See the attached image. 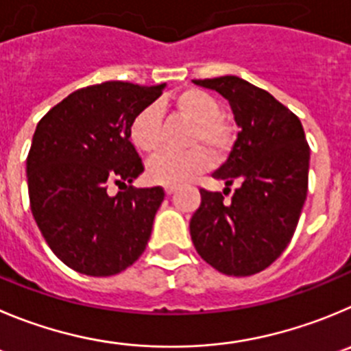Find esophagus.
I'll list each match as a JSON object with an SVG mask.
<instances>
[{
	"label": "esophagus",
	"mask_w": 351,
	"mask_h": 351,
	"mask_svg": "<svg viewBox=\"0 0 351 351\" xmlns=\"http://www.w3.org/2000/svg\"><path fill=\"white\" fill-rule=\"evenodd\" d=\"M175 191H176V186H175V185H166V186H165L166 195H171Z\"/></svg>",
	"instance_id": "1"
}]
</instances>
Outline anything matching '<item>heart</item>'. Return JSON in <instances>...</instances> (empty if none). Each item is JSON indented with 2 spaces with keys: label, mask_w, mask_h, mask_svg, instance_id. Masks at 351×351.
Returning a JSON list of instances; mask_svg holds the SVG:
<instances>
[{
  "label": "heart",
  "mask_w": 351,
  "mask_h": 351,
  "mask_svg": "<svg viewBox=\"0 0 351 351\" xmlns=\"http://www.w3.org/2000/svg\"><path fill=\"white\" fill-rule=\"evenodd\" d=\"M173 109L192 123L185 152H162L147 166V175L160 185H178L189 182L211 165L208 147L215 156H221L230 145V131L220 119L221 107L213 95L199 88H189L173 98ZM160 110L147 106L136 112L130 124V140L138 150L154 154L160 149Z\"/></svg>",
  "instance_id": "obj_1"
}]
</instances>
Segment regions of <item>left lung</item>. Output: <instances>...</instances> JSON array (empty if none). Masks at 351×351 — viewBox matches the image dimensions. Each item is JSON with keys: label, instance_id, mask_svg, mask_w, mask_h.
Segmentation results:
<instances>
[{"label": "left lung", "instance_id": "8db88e82", "mask_svg": "<svg viewBox=\"0 0 351 351\" xmlns=\"http://www.w3.org/2000/svg\"><path fill=\"white\" fill-rule=\"evenodd\" d=\"M228 100L237 140L228 159L213 173L220 192L201 191L191 237L206 263L234 277L270 267L293 239L308 191L310 147L301 121L268 91L237 76L194 80Z\"/></svg>", "mask_w": 351, "mask_h": 351}]
</instances>
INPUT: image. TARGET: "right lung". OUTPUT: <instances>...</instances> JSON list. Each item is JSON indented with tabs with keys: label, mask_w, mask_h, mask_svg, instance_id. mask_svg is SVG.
<instances>
[{
	"label": "right lung",
	"mask_w": 351,
	"mask_h": 351,
	"mask_svg": "<svg viewBox=\"0 0 351 351\" xmlns=\"http://www.w3.org/2000/svg\"><path fill=\"white\" fill-rule=\"evenodd\" d=\"M165 88L123 81L81 88L36 126L27 156L31 211L50 250L72 270L109 277L145 251L165 191L131 185L143 165L130 124ZM112 182L125 191L109 196Z\"/></svg>",
	"instance_id": "add662e5"
}]
</instances>
